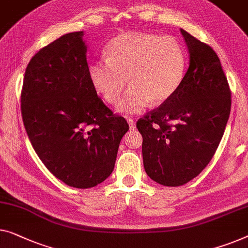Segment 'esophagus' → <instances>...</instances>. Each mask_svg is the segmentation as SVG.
Here are the masks:
<instances>
[{
	"instance_id": "obj_1",
	"label": "esophagus",
	"mask_w": 248,
	"mask_h": 248,
	"mask_svg": "<svg viewBox=\"0 0 248 248\" xmlns=\"http://www.w3.org/2000/svg\"><path fill=\"white\" fill-rule=\"evenodd\" d=\"M127 123H128V125H130L131 130H134V128H135V122L133 121V118H127Z\"/></svg>"
}]
</instances>
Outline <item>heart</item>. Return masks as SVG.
Segmentation results:
<instances>
[{
  "mask_svg": "<svg viewBox=\"0 0 248 248\" xmlns=\"http://www.w3.org/2000/svg\"><path fill=\"white\" fill-rule=\"evenodd\" d=\"M107 59L88 64V77L103 98L115 104L128 82L132 87L117 105L125 115L139 114L151 103L170 99L184 79L186 57L170 37L126 32L107 46Z\"/></svg>",
  "mask_w": 248,
  "mask_h": 248,
  "instance_id": "heart-1",
  "label": "heart"
}]
</instances>
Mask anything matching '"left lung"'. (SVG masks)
Returning a JSON list of instances; mask_svg holds the SVG:
<instances>
[{
    "label": "left lung",
    "mask_w": 248,
    "mask_h": 248,
    "mask_svg": "<svg viewBox=\"0 0 248 248\" xmlns=\"http://www.w3.org/2000/svg\"><path fill=\"white\" fill-rule=\"evenodd\" d=\"M189 67L170 99L136 127L142 134L146 174L167 186L196 178L213 159L231 114V91L213 48L180 29Z\"/></svg>",
    "instance_id": "obj_1"
}]
</instances>
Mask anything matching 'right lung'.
<instances>
[{"label": "right lung", "instance_id": "obj_1", "mask_svg": "<svg viewBox=\"0 0 248 248\" xmlns=\"http://www.w3.org/2000/svg\"><path fill=\"white\" fill-rule=\"evenodd\" d=\"M84 31L63 34L32 57L24 74L21 113L35 153L74 188L102 184L114 170L128 127L97 96L88 77Z\"/></svg>", "mask_w": 248, "mask_h": 248}]
</instances>
